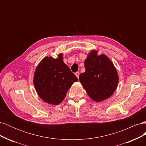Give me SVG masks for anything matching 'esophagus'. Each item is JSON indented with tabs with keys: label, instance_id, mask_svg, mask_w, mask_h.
<instances>
[{
	"label": "esophagus",
	"instance_id": "obj_1",
	"mask_svg": "<svg viewBox=\"0 0 146 146\" xmlns=\"http://www.w3.org/2000/svg\"><path fill=\"white\" fill-rule=\"evenodd\" d=\"M75 74H76V77H77V78H78V77H79V74H79V72H77L75 73Z\"/></svg>",
	"mask_w": 146,
	"mask_h": 146
}]
</instances>
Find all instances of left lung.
<instances>
[{"label": "left lung", "instance_id": "left-lung-1", "mask_svg": "<svg viewBox=\"0 0 146 146\" xmlns=\"http://www.w3.org/2000/svg\"><path fill=\"white\" fill-rule=\"evenodd\" d=\"M92 50L85 61L86 70L79 76L87 94L92 100L100 102L111 96L116 90L118 76L112 62L105 55H97Z\"/></svg>", "mask_w": 146, "mask_h": 146}]
</instances>
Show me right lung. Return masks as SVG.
Wrapping results in <instances>:
<instances>
[{"instance_id":"right-lung-1","label":"right lung","mask_w":146,"mask_h":146,"mask_svg":"<svg viewBox=\"0 0 146 146\" xmlns=\"http://www.w3.org/2000/svg\"><path fill=\"white\" fill-rule=\"evenodd\" d=\"M77 77L63 62V55L55 59L46 57L39 64L34 75V85L38 96L50 104L58 105Z\"/></svg>"}]
</instances>
